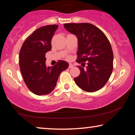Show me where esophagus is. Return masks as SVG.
<instances>
[{
	"instance_id": "obj_1",
	"label": "esophagus",
	"mask_w": 135,
	"mask_h": 135,
	"mask_svg": "<svg viewBox=\"0 0 135 135\" xmlns=\"http://www.w3.org/2000/svg\"><path fill=\"white\" fill-rule=\"evenodd\" d=\"M74 67V65L72 64H69V66H68V68H71Z\"/></svg>"
}]
</instances>
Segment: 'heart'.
Returning a JSON list of instances; mask_svg holds the SVG:
<instances>
[{"instance_id":"b5f03b06","label":"heart","mask_w":135,"mask_h":135,"mask_svg":"<svg viewBox=\"0 0 135 135\" xmlns=\"http://www.w3.org/2000/svg\"><path fill=\"white\" fill-rule=\"evenodd\" d=\"M68 59H69V58H70V57H68Z\"/></svg>"}]
</instances>
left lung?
I'll return each mask as SVG.
<instances>
[{"mask_svg":"<svg viewBox=\"0 0 135 135\" xmlns=\"http://www.w3.org/2000/svg\"><path fill=\"white\" fill-rule=\"evenodd\" d=\"M65 28L78 40L77 62L87 61L86 70L74 78L80 88L86 92L99 90L107 83L113 69V53L108 38L97 27L89 23L64 24ZM83 66V65H82Z\"/></svg>","mask_w":135,"mask_h":135,"instance_id":"obj_1","label":"left lung"}]
</instances>
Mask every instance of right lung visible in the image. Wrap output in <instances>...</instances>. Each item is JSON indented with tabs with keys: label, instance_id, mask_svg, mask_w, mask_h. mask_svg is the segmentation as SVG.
Here are the masks:
<instances>
[{
	"label": "right lung",
	"instance_id": "add662e5",
	"mask_svg": "<svg viewBox=\"0 0 135 135\" xmlns=\"http://www.w3.org/2000/svg\"><path fill=\"white\" fill-rule=\"evenodd\" d=\"M58 25L43 26L25 40L20 52V68L25 83L37 95H47L56 85L61 73L67 69L68 63L58 61L56 65L47 67L45 54L51 50V40Z\"/></svg>",
	"mask_w": 135,
	"mask_h": 135
}]
</instances>
